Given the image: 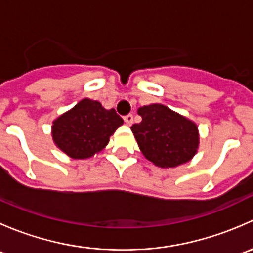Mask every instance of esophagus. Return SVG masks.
Wrapping results in <instances>:
<instances>
[{"instance_id":"obj_1","label":"esophagus","mask_w":253,"mask_h":253,"mask_svg":"<svg viewBox=\"0 0 253 253\" xmlns=\"http://www.w3.org/2000/svg\"><path fill=\"white\" fill-rule=\"evenodd\" d=\"M124 120H125V122H126L127 125H131V124H132V121H133V115H132V114H127V115H125V116H124Z\"/></svg>"}]
</instances>
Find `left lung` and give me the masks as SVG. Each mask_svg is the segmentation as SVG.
Listing matches in <instances>:
<instances>
[{"instance_id": "obj_1", "label": "left lung", "mask_w": 253, "mask_h": 253, "mask_svg": "<svg viewBox=\"0 0 253 253\" xmlns=\"http://www.w3.org/2000/svg\"><path fill=\"white\" fill-rule=\"evenodd\" d=\"M139 124L131 127L139 149L149 162L160 168L187 163L198 148L196 124L162 104L138 109Z\"/></svg>"}]
</instances>
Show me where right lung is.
<instances>
[{
	"instance_id": "obj_1",
	"label": "right lung",
	"mask_w": 253,
	"mask_h": 253,
	"mask_svg": "<svg viewBox=\"0 0 253 253\" xmlns=\"http://www.w3.org/2000/svg\"><path fill=\"white\" fill-rule=\"evenodd\" d=\"M124 120L115 109L106 110L99 101L83 99L72 110L53 121L52 138L73 159H86L106 147Z\"/></svg>"
}]
</instances>
